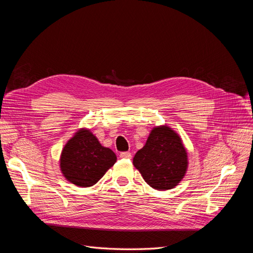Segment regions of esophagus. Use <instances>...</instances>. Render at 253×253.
Instances as JSON below:
<instances>
[{
  "mask_svg": "<svg viewBox=\"0 0 253 253\" xmlns=\"http://www.w3.org/2000/svg\"><path fill=\"white\" fill-rule=\"evenodd\" d=\"M120 157L121 158H126V159H131L132 158V154L129 152H121L120 153Z\"/></svg>",
  "mask_w": 253,
  "mask_h": 253,
  "instance_id": "obj_1",
  "label": "esophagus"
}]
</instances>
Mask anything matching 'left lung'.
Returning <instances> with one entry per match:
<instances>
[{
  "label": "left lung",
  "instance_id": "1",
  "mask_svg": "<svg viewBox=\"0 0 253 253\" xmlns=\"http://www.w3.org/2000/svg\"><path fill=\"white\" fill-rule=\"evenodd\" d=\"M133 165L152 188L170 190L185 176L188 156L180 137L170 127L158 126L136 153Z\"/></svg>",
  "mask_w": 253,
  "mask_h": 253
}]
</instances>
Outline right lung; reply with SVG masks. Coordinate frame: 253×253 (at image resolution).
<instances>
[{
  "instance_id": "1",
  "label": "right lung",
  "mask_w": 253,
  "mask_h": 253,
  "mask_svg": "<svg viewBox=\"0 0 253 253\" xmlns=\"http://www.w3.org/2000/svg\"><path fill=\"white\" fill-rule=\"evenodd\" d=\"M116 159L115 153L102 147L88 129H80L65 144L60 167L68 181L84 188L95 185Z\"/></svg>"
}]
</instances>
